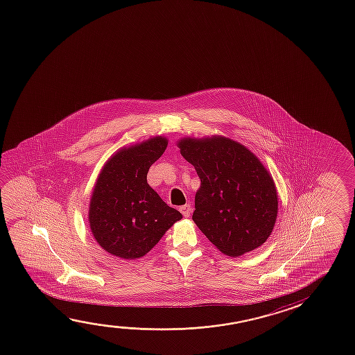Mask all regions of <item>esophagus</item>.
Wrapping results in <instances>:
<instances>
[{
  "instance_id": "34e87169",
  "label": "esophagus",
  "mask_w": 355,
  "mask_h": 355,
  "mask_svg": "<svg viewBox=\"0 0 355 355\" xmlns=\"http://www.w3.org/2000/svg\"><path fill=\"white\" fill-rule=\"evenodd\" d=\"M180 213L183 214V216L184 218H189L191 214V207L189 204H186V205H183V207H180Z\"/></svg>"
}]
</instances>
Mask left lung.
I'll return each mask as SVG.
<instances>
[{"label":"left lung","instance_id":"8db88e82","mask_svg":"<svg viewBox=\"0 0 355 355\" xmlns=\"http://www.w3.org/2000/svg\"><path fill=\"white\" fill-rule=\"evenodd\" d=\"M177 146L200 178L191 218L207 240L230 257L262 245L277 221L278 193L259 158L221 135L182 137Z\"/></svg>","mask_w":355,"mask_h":355}]
</instances>
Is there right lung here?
Returning <instances> with one entry per match:
<instances>
[{"label":"right lung","instance_id":"obj_1","mask_svg":"<svg viewBox=\"0 0 355 355\" xmlns=\"http://www.w3.org/2000/svg\"><path fill=\"white\" fill-rule=\"evenodd\" d=\"M167 144V137H153L124 146L99 172L89 200L88 223L94 240L113 256L141 258L183 218L148 183V169L162 156Z\"/></svg>","mask_w":355,"mask_h":355}]
</instances>
